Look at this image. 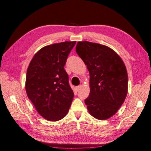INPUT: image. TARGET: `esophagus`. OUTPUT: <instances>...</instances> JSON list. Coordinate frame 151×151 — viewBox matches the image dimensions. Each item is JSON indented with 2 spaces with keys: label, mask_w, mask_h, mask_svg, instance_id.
I'll return each mask as SVG.
<instances>
[{
  "label": "esophagus",
  "mask_w": 151,
  "mask_h": 151,
  "mask_svg": "<svg viewBox=\"0 0 151 151\" xmlns=\"http://www.w3.org/2000/svg\"><path fill=\"white\" fill-rule=\"evenodd\" d=\"M81 86H82L81 85H79V86H78L76 87V90H79L80 88H81Z\"/></svg>",
  "instance_id": "1"
}]
</instances>
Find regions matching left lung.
<instances>
[{"label":"left lung","mask_w":151,"mask_h":151,"mask_svg":"<svg viewBox=\"0 0 151 151\" xmlns=\"http://www.w3.org/2000/svg\"><path fill=\"white\" fill-rule=\"evenodd\" d=\"M76 52L90 73V92L85 100L87 109L96 119H109L118 112L128 92L125 65L112 49L98 43L78 42Z\"/></svg>","instance_id":"obj_1"}]
</instances>
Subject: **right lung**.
Instances as JSON below:
<instances>
[{"instance_id":"right-lung-1","label":"right lung","mask_w":151,"mask_h":151,"mask_svg":"<svg viewBox=\"0 0 151 151\" xmlns=\"http://www.w3.org/2000/svg\"><path fill=\"white\" fill-rule=\"evenodd\" d=\"M76 41L46 46L37 52L28 66L26 91L37 111L48 121L66 116L74 96L64 68Z\"/></svg>"}]
</instances>
